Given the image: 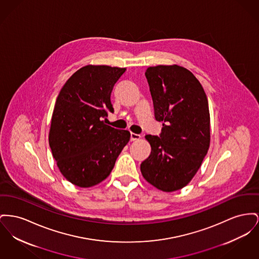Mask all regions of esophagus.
Here are the masks:
<instances>
[{
    "mask_svg": "<svg viewBox=\"0 0 259 259\" xmlns=\"http://www.w3.org/2000/svg\"><path fill=\"white\" fill-rule=\"evenodd\" d=\"M130 139H131V141H136V140L141 139V135L135 134V133H131V134H130Z\"/></svg>",
    "mask_w": 259,
    "mask_h": 259,
    "instance_id": "esophagus-1",
    "label": "esophagus"
}]
</instances>
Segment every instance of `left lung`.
Here are the masks:
<instances>
[{
  "label": "left lung",
  "instance_id": "left-lung-1",
  "mask_svg": "<svg viewBox=\"0 0 259 259\" xmlns=\"http://www.w3.org/2000/svg\"><path fill=\"white\" fill-rule=\"evenodd\" d=\"M159 136L147 135L152 152L141 163L144 178L163 192L182 189L196 175L210 143V117L204 90L179 65L149 67L145 73Z\"/></svg>",
  "mask_w": 259,
  "mask_h": 259
}]
</instances>
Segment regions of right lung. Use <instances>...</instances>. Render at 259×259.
<instances>
[{
  "label": "right lung",
  "instance_id": "add662e5",
  "mask_svg": "<svg viewBox=\"0 0 259 259\" xmlns=\"http://www.w3.org/2000/svg\"><path fill=\"white\" fill-rule=\"evenodd\" d=\"M125 70L86 65L65 82L57 98L49 144L61 174L75 186L104 181L130 140L129 131L104 120L113 112L110 95Z\"/></svg>",
  "mask_w": 259,
  "mask_h": 259
}]
</instances>
